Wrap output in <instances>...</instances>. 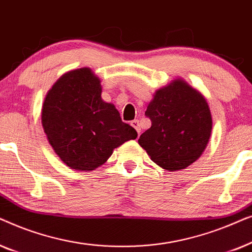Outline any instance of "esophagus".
Returning a JSON list of instances; mask_svg holds the SVG:
<instances>
[{"mask_svg":"<svg viewBox=\"0 0 252 252\" xmlns=\"http://www.w3.org/2000/svg\"><path fill=\"white\" fill-rule=\"evenodd\" d=\"M130 125H132L134 128L136 129V132H137V134H140V132H141V127H140V123H139V120L137 119H135V120H132V122H130Z\"/></svg>","mask_w":252,"mask_h":252,"instance_id":"esophagus-1","label":"esophagus"}]
</instances>
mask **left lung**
Returning a JSON list of instances; mask_svg holds the SVG:
<instances>
[{
	"instance_id": "1",
	"label": "left lung",
	"mask_w": 252,
	"mask_h": 252,
	"mask_svg": "<svg viewBox=\"0 0 252 252\" xmlns=\"http://www.w3.org/2000/svg\"><path fill=\"white\" fill-rule=\"evenodd\" d=\"M146 116L151 127L139 144L164 170L179 171L201 157L211 136L212 118L201 93L184 80L156 92Z\"/></svg>"
}]
</instances>
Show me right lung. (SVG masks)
I'll use <instances>...</instances> for the list:
<instances>
[{
	"instance_id": "obj_1",
	"label": "right lung",
	"mask_w": 252,
	"mask_h": 252,
	"mask_svg": "<svg viewBox=\"0 0 252 252\" xmlns=\"http://www.w3.org/2000/svg\"><path fill=\"white\" fill-rule=\"evenodd\" d=\"M101 93L99 79L82 67L58 79L44 99V133L58 157L74 170H95L115 148L137 136Z\"/></svg>"
}]
</instances>
